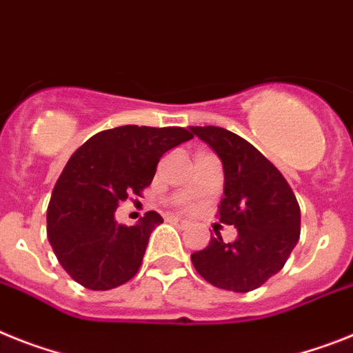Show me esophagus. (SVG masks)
Returning a JSON list of instances; mask_svg holds the SVG:
<instances>
[{
  "instance_id": "1",
  "label": "esophagus",
  "mask_w": 353,
  "mask_h": 353,
  "mask_svg": "<svg viewBox=\"0 0 353 353\" xmlns=\"http://www.w3.org/2000/svg\"><path fill=\"white\" fill-rule=\"evenodd\" d=\"M167 221L172 222V224H174V226H177V228H186L188 224H190V222L185 221V219H181V217H167Z\"/></svg>"
}]
</instances>
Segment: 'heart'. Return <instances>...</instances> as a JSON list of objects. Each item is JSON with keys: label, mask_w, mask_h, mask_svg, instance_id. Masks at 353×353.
I'll use <instances>...</instances> for the list:
<instances>
[{"label": "heart", "mask_w": 353, "mask_h": 353, "mask_svg": "<svg viewBox=\"0 0 353 353\" xmlns=\"http://www.w3.org/2000/svg\"><path fill=\"white\" fill-rule=\"evenodd\" d=\"M185 208H190V206H188V204H186V206H185Z\"/></svg>", "instance_id": "heart-1"}]
</instances>
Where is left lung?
I'll return each mask as SVG.
<instances>
[{
	"mask_svg": "<svg viewBox=\"0 0 353 353\" xmlns=\"http://www.w3.org/2000/svg\"><path fill=\"white\" fill-rule=\"evenodd\" d=\"M208 143L224 168L219 221L239 230L232 244L212 236L192 254L195 271L212 285L250 292L276 274L300 239V204L282 172L260 150L222 127H190Z\"/></svg>",
	"mask_w": 353,
	"mask_h": 353,
	"instance_id": "obj_1",
	"label": "left lung"
}]
</instances>
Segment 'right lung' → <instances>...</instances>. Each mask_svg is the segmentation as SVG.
<instances>
[{
    "mask_svg": "<svg viewBox=\"0 0 353 353\" xmlns=\"http://www.w3.org/2000/svg\"><path fill=\"white\" fill-rule=\"evenodd\" d=\"M192 138L183 127L121 125L97 132L73 152L53 186L46 233L77 283L109 291L138 272L163 219L147 212L136 226H121L114 212L121 201L141 197L163 154Z\"/></svg>",
    "mask_w": 353,
    "mask_h": 353,
    "instance_id": "obj_1",
    "label": "right lung"
}]
</instances>
